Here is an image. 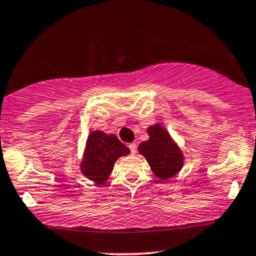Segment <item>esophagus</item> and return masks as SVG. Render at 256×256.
I'll return each mask as SVG.
<instances>
[{
  "instance_id": "obj_1",
  "label": "esophagus",
  "mask_w": 256,
  "mask_h": 256,
  "mask_svg": "<svg viewBox=\"0 0 256 256\" xmlns=\"http://www.w3.org/2000/svg\"><path fill=\"white\" fill-rule=\"evenodd\" d=\"M128 148H130L131 153H132V154H134L137 152V144H136V143H130V144H128Z\"/></svg>"
}]
</instances>
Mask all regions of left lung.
<instances>
[{
  "label": "left lung",
  "instance_id": "8db88e82",
  "mask_svg": "<svg viewBox=\"0 0 256 256\" xmlns=\"http://www.w3.org/2000/svg\"><path fill=\"white\" fill-rule=\"evenodd\" d=\"M150 140L140 143L138 152L147 159L154 175L160 180H168L184 166V154L170 134L160 124L147 128Z\"/></svg>",
  "mask_w": 256,
  "mask_h": 256
}]
</instances>
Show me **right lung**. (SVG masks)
Returning <instances> with one entry per match:
<instances>
[{"mask_svg": "<svg viewBox=\"0 0 256 256\" xmlns=\"http://www.w3.org/2000/svg\"><path fill=\"white\" fill-rule=\"evenodd\" d=\"M128 153L130 150L115 134L92 131L87 137L80 170L85 178L102 184L113 171L115 162Z\"/></svg>", "mask_w": 256, "mask_h": 256, "instance_id": "add662e5", "label": "right lung"}]
</instances>
